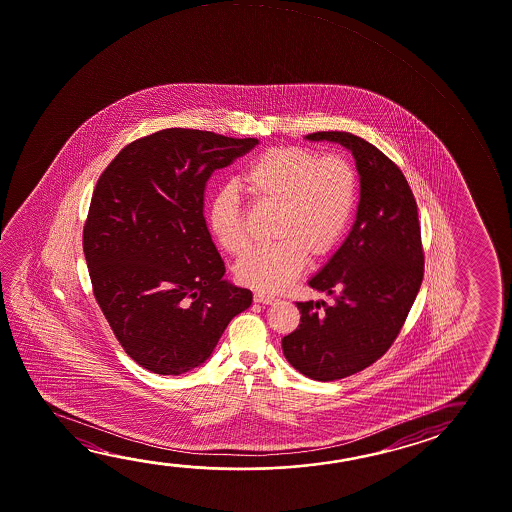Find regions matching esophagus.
<instances>
[{"mask_svg":"<svg viewBox=\"0 0 512 512\" xmlns=\"http://www.w3.org/2000/svg\"><path fill=\"white\" fill-rule=\"evenodd\" d=\"M253 300L257 303H264V305H275L278 302V298L275 296H271V294L266 293H255L253 294Z\"/></svg>","mask_w":512,"mask_h":512,"instance_id":"1","label":"esophagus"}]
</instances>
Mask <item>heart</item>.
I'll list each match as a JSON object with an SVG mask.
<instances>
[{
  "label": "heart",
  "mask_w": 512,
  "mask_h": 512,
  "mask_svg": "<svg viewBox=\"0 0 512 512\" xmlns=\"http://www.w3.org/2000/svg\"><path fill=\"white\" fill-rule=\"evenodd\" d=\"M241 187L259 209L277 210L268 248L250 253L235 266L241 284L280 293L296 282L309 255L321 259L336 248L352 219L357 176L343 157L282 146L264 151L241 175ZM210 232L234 257L250 248L243 207L232 187L221 189L209 207Z\"/></svg>",
  "instance_id": "heart-1"
}]
</instances>
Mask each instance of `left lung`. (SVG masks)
I'll return each instance as SVG.
<instances>
[{"mask_svg": "<svg viewBox=\"0 0 512 512\" xmlns=\"http://www.w3.org/2000/svg\"><path fill=\"white\" fill-rule=\"evenodd\" d=\"M305 139L352 151L361 180L352 232L309 280L312 289L334 296V305L296 303L300 325L282 339L294 369L330 382L359 373L389 350L416 300L425 259L418 205L393 160L348 132H316Z\"/></svg>", "mask_w": 512, "mask_h": 512, "instance_id": "left-lung-1", "label": "left lung"}]
</instances>
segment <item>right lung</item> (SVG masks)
Returning a JSON list of instances; mask_svg holds the SVG:
<instances>
[{
    "label": "right lung",
    "mask_w": 512,
    "mask_h": 512,
    "mask_svg": "<svg viewBox=\"0 0 512 512\" xmlns=\"http://www.w3.org/2000/svg\"><path fill=\"white\" fill-rule=\"evenodd\" d=\"M259 139L166 128L119 151L101 173L84 227L94 298L139 366L182 375L209 359L252 291L223 278L203 218L210 175Z\"/></svg>",
    "instance_id": "obj_1"
}]
</instances>
